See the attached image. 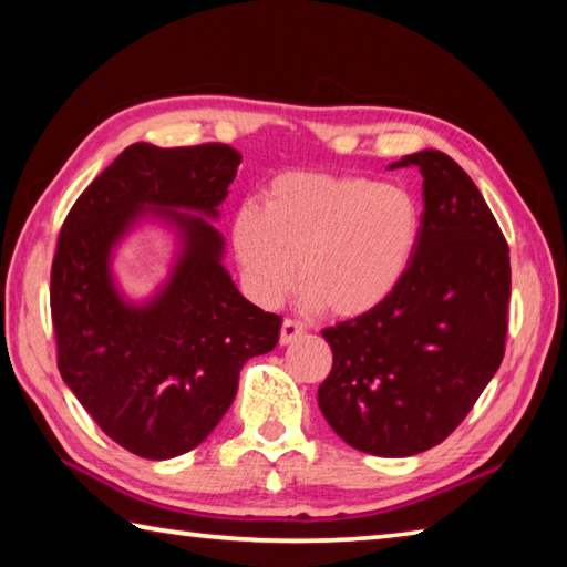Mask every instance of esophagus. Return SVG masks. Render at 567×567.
I'll list each match as a JSON object with an SVG mask.
<instances>
[{
	"mask_svg": "<svg viewBox=\"0 0 567 567\" xmlns=\"http://www.w3.org/2000/svg\"><path fill=\"white\" fill-rule=\"evenodd\" d=\"M303 333H306L303 323L286 319V321L281 323V336H278V341H281V346H289V343H293V341H299Z\"/></svg>",
	"mask_w": 567,
	"mask_h": 567,
	"instance_id": "1",
	"label": "esophagus"
}]
</instances>
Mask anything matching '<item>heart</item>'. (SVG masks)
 <instances>
[{
	"mask_svg": "<svg viewBox=\"0 0 567 567\" xmlns=\"http://www.w3.org/2000/svg\"><path fill=\"white\" fill-rule=\"evenodd\" d=\"M419 231V204L401 186L291 172L266 188L264 208H236L231 251L246 293L266 309L299 278L306 306L355 319L399 289Z\"/></svg>",
	"mask_w": 567,
	"mask_h": 567,
	"instance_id": "obj_1",
	"label": "heart"
}]
</instances>
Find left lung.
I'll use <instances>...</instances> for the list:
<instances>
[{"mask_svg":"<svg viewBox=\"0 0 567 567\" xmlns=\"http://www.w3.org/2000/svg\"><path fill=\"white\" fill-rule=\"evenodd\" d=\"M423 221L409 271L373 311L323 331L333 369L323 419L355 451L409 458L458 429L498 371L508 331V244L478 186L423 148Z\"/></svg>","mask_w":567,"mask_h":567,"instance_id":"1","label":"left lung"}]
</instances>
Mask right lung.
Segmentation results:
<instances>
[{
	"instance_id": "1",
	"label": "right lung",
	"mask_w": 567,
	"mask_h": 567,
	"mask_svg": "<svg viewBox=\"0 0 567 567\" xmlns=\"http://www.w3.org/2000/svg\"><path fill=\"white\" fill-rule=\"evenodd\" d=\"M241 156L226 144H132L76 198L52 264L59 371L109 439L148 461L188 453L231 405L238 371L274 351L281 319L246 301L212 221ZM173 236L167 276L132 300L113 271L138 225Z\"/></svg>"
}]
</instances>
